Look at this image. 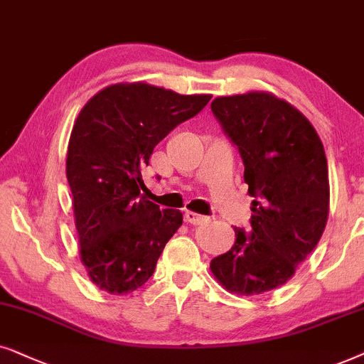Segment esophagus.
Wrapping results in <instances>:
<instances>
[{
    "mask_svg": "<svg viewBox=\"0 0 364 364\" xmlns=\"http://www.w3.org/2000/svg\"><path fill=\"white\" fill-rule=\"evenodd\" d=\"M185 220L188 223H191V225H201V223H208L211 220V218L208 216H203V215H198V213H193V211H186L185 213Z\"/></svg>",
    "mask_w": 364,
    "mask_h": 364,
    "instance_id": "1",
    "label": "esophagus"
}]
</instances>
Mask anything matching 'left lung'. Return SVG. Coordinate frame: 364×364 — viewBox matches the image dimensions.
Here are the masks:
<instances>
[{"mask_svg": "<svg viewBox=\"0 0 364 364\" xmlns=\"http://www.w3.org/2000/svg\"><path fill=\"white\" fill-rule=\"evenodd\" d=\"M211 111L245 164L251 203L250 231L211 259L228 291L261 294L284 284L316 248L328 221V163L311 123L269 93L223 96Z\"/></svg>", "mask_w": 364, "mask_h": 364, "instance_id": "obj_1", "label": "left lung"}]
</instances>
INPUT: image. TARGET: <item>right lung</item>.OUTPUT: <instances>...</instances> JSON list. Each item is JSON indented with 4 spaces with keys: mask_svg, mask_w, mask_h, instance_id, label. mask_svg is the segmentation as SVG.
<instances>
[{
    "mask_svg": "<svg viewBox=\"0 0 364 364\" xmlns=\"http://www.w3.org/2000/svg\"><path fill=\"white\" fill-rule=\"evenodd\" d=\"M210 100V95H178L146 83L113 85L77 116L66 178L81 261L105 291L126 294L143 287L183 225L181 211H161L139 195L141 169L154 146Z\"/></svg>",
    "mask_w": 364,
    "mask_h": 364,
    "instance_id": "1",
    "label": "right lung"
}]
</instances>
